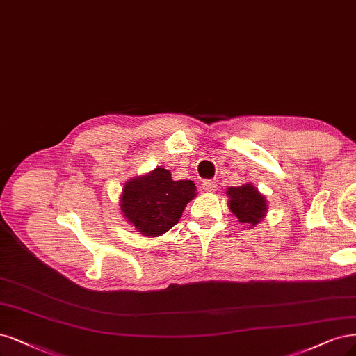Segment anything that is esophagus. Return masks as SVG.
Wrapping results in <instances>:
<instances>
[{
  "label": "esophagus",
  "mask_w": 356,
  "mask_h": 356,
  "mask_svg": "<svg viewBox=\"0 0 356 356\" xmlns=\"http://www.w3.org/2000/svg\"><path fill=\"white\" fill-rule=\"evenodd\" d=\"M202 188H203L206 193H213V191H216V184H215L213 181H211V179H206V181H203V184H202Z\"/></svg>",
  "instance_id": "1"
}]
</instances>
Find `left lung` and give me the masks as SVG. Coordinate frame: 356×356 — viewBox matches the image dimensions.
<instances>
[{
  "mask_svg": "<svg viewBox=\"0 0 356 356\" xmlns=\"http://www.w3.org/2000/svg\"><path fill=\"white\" fill-rule=\"evenodd\" d=\"M227 195L229 199V211L237 216L240 224L248 225L249 228L259 224L268 212L266 199L250 182L240 187H229Z\"/></svg>",
  "mask_w": 356,
  "mask_h": 356,
  "instance_id": "1",
  "label": "left lung"
}]
</instances>
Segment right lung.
Instances as JSON below:
<instances>
[{"label":"right lung","mask_w":356,"mask_h":356,"mask_svg":"<svg viewBox=\"0 0 356 356\" xmlns=\"http://www.w3.org/2000/svg\"><path fill=\"white\" fill-rule=\"evenodd\" d=\"M194 197L193 181H174L168 169L159 166L150 174L125 182L120 211L140 234L156 237L178 224L186 206Z\"/></svg>","instance_id":"right-lung-1"}]
</instances>
